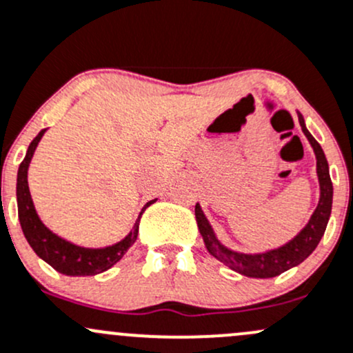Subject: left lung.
Here are the masks:
<instances>
[{
	"instance_id": "8db88e82",
	"label": "left lung",
	"mask_w": 353,
	"mask_h": 353,
	"mask_svg": "<svg viewBox=\"0 0 353 353\" xmlns=\"http://www.w3.org/2000/svg\"><path fill=\"white\" fill-rule=\"evenodd\" d=\"M299 123H301L304 135L307 137L314 154H316V170L318 179H320L321 196L311 220L307 221V225L304 226L301 232H299V235H296L291 242L276 248V250L265 252V254L247 255L233 252L218 242L213 230H211V225L208 223L206 216L203 214L201 206L196 205V221H198L199 233H201L203 240H205L208 252L213 257H216L220 262H223L225 265H228L232 270L242 274V276L267 279V277H276L279 274L285 272L288 269H291V267L301 264L304 259L310 257L311 252L318 247V243H320L321 236H323L326 230V225H328L333 199V186L332 179H330L328 162H326L323 148L320 147V143L313 139V135L304 127V120L301 114H299Z\"/></svg>"
}]
</instances>
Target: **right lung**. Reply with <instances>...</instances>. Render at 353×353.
Listing matches in <instances>:
<instances>
[{
	"label": "right lung",
	"instance_id": "add662e5",
	"mask_svg": "<svg viewBox=\"0 0 353 353\" xmlns=\"http://www.w3.org/2000/svg\"><path fill=\"white\" fill-rule=\"evenodd\" d=\"M46 133V128L32 140L30 143L27 155H25L23 162L18 169V179H17V201H18V218H20L21 230H23L25 239L28 240L30 247L33 248L40 259L47 262V264L54 267L57 272L65 274V276H94V274L105 272L110 267H113L125 255V252L135 243L137 235H139V225L140 216L143 211L147 210L155 199L148 201L143 206L142 213H140L139 220L133 225V230L125 236L121 242L111 245L105 248H84L77 247V245L68 242V240L61 239L55 233H52L46 225L40 221L37 216V211L33 208L32 196L28 191V181H27V170L28 164L33 157L37 145H39L40 139Z\"/></svg>",
	"mask_w": 353,
	"mask_h": 353
}]
</instances>
